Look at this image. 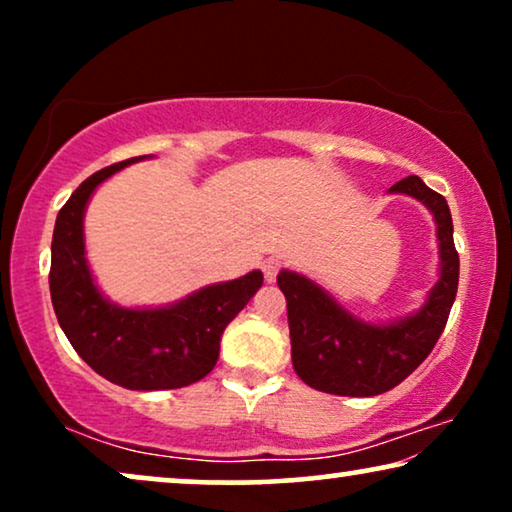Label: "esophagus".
I'll list each match as a JSON object with an SVG mask.
<instances>
[{
    "label": "esophagus",
    "mask_w": 512,
    "mask_h": 512,
    "mask_svg": "<svg viewBox=\"0 0 512 512\" xmlns=\"http://www.w3.org/2000/svg\"><path fill=\"white\" fill-rule=\"evenodd\" d=\"M263 275H265V282L272 284L279 275V270H282V263L277 261V258H268V261H263Z\"/></svg>",
    "instance_id": "1"
}]
</instances>
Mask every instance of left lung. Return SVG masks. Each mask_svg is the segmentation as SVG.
Listing matches in <instances>:
<instances>
[{"mask_svg":"<svg viewBox=\"0 0 512 512\" xmlns=\"http://www.w3.org/2000/svg\"><path fill=\"white\" fill-rule=\"evenodd\" d=\"M389 193L419 200L436 221L438 279L417 312L394 321H366L345 310L310 277L293 270L277 275L289 312L293 370L317 391L377 396L394 389L431 354L450 317L459 284V254L447 200L419 177L398 181Z\"/></svg>","mask_w":512,"mask_h":512,"instance_id":"1","label":"left lung"}]
</instances>
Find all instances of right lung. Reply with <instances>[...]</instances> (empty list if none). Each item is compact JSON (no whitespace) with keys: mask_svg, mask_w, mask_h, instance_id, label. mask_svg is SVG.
<instances>
[{"mask_svg":"<svg viewBox=\"0 0 512 512\" xmlns=\"http://www.w3.org/2000/svg\"><path fill=\"white\" fill-rule=\"evenodd\" d=\"M146 158L151 156L104 167L76 188L55 219L48 275L55 317L76 354L97 375L132 391L202 380L219 361L226 326L263 284V272L251 270L158 307H123L104 296L88 265L83 216L97 186Z\"/></svg>","mask_w":512,"mask_h":512,"instance_id":"right-lung-1","label":"right lung"}]
</instances>
